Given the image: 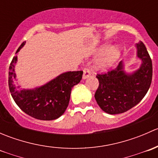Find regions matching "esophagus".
I'll return each instance as SVG.
<instances>
[{
	"mask_svg": "<svg viewBox=\"0 0 158 158\" xmlns=\"http://www.w3.org/2000/svg\"><path fill=\"white\" fill-rule=\"evenodd\" d=\"M91 76V72L89 68L85 67L83 69V79H87Z\"/></svg>",
	"mask_w": 158,
	"mask_h": 158,
	"instance_id": "obj_1",
	"label": "esophagus"
}]
</instances>
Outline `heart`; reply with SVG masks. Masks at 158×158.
Segmentation results:
<instances>
[{
	"label": "heart",
	"instance_id": "b5f03b06",
	"mask_svg": "<svg viewBox=\"0 0 158 158\" xmlns=\"http://www.w3.org/2000/svg\"><path fill=\"white\" fill-rule=\"evenodd\" d=\"M120 55V51L117 47H111L106 51L97 63V67L100 69H107L114 64Z\"/></svg>",
	"mask_w": 158,
	"mask_h": 158
}]
</instances>
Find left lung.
I'll list each match as a JSON object with an SVG mask.
<instances>
[{
    "mask_svg": "<svg viewBox=\"0 0 158 158\" xmlns=\"http://www.w3.org/2000/svg\"><path fill=\"white\" fill-rule=\"evenodd\" d=\"M137 49L142 65L136 72L126 74L120 62L114 69L97 74L99 85L95 98L106 113L115 114L128 111L141 101L151 86L152 61L143 42L137 44Z\"/></svg>",
    "mask_w": 158,
    "mask_h": 158,
    "instance_id": "8db88e82",
    "label": "left lung"
}]
</instances>
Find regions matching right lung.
Masks as SVG:
<instances>
[{"label": "right lung", "mask_w": 158, "mask_h": 158, "mask_svg": "<svg viewBox=\"0 0 158 158\" xmlns=\"http://www.w3.org/2000/svg\"><path fill=\"white\" fill-rule=\"evenodd\" d=\"M24 44L23 42L17 52ZM17 60L15 56L11 61L8 77L9 89L16 104L26 114L39 120H54L60 117L68 107L72 89L80 82L83 71L63 73L46 85L32 90L17 89L13 82L16 77L14 64Z\"/></svg>", "instance_id": "obj_1"}]
</instances>
